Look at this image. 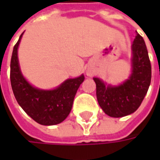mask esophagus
<instances>
[{
  "label": "esophagus",
  "mask_w": 160,
  "mask_h": 160,
  "mask_svg": "<svg viewBox=\"0 0 160 160\" xmlns=\"http://www.w3.org/2000/svg\"><path fill=\"white\" fill-rule=\"evenodd\" d=\"M92 74H93V72H92V71H91V70L87 71V75H88V76H92Z\"/></svg>",
  "instance_id": "1"
}]
</instances>
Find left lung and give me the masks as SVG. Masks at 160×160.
<instances>
[{
    "label": "left lung",
    "mask_w": 160,
    "mask_h": 160,
    "mask_svg": "<svg viewBox=\"0 0 160 160\" xmlns=\"http://www.w3.org/2000/svg\"><path fill=\"white\" fill-rule=\"evenodd\" d=\"M132 74L120 85H106L100 78H93L98 103L105 114L112 118H122L136 111L151 84V61L144 40L139 34L132 42Z\"/></svg>",
    "instance_id": "obj_1"
}]
</instances>
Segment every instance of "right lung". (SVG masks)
<instances>
[{
  "instance_id": "obj_1",
  "label": "right lung",
  "mask_w": 160,
  "mask_h": 160,
  "mask_svg": "<svg viewBox=\"0 0 160 160\" xmlns=\"http://www.w3.org/2000/svg\"><path fill=\"white\" fill-rule=\"evenodd\" d=\"M23 34L15 44L10 60V83L16 100L28 116L42 126H53L69 115L83 75L66 80L53 90H41L31 85L23 77L18 58V48Z\"/></svg>"
}]
</instances>
